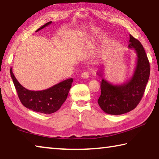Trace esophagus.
Segmentation results:
<instances>
[{"label":"esophagus","mask_w":159,"mask_h":159,"mask_svg":"<svg viewBox=\"0 0 159 159\" xmlns=\"http://www.w3.org/2000/svg\"><path fill=\"white\" fill-rule=\"evenodd\" d=\"M89 76H90V74L88 71H84L81 74V78H83V79H88Z\"/></svg>","instance_id":"34e87169"}]
</instances>
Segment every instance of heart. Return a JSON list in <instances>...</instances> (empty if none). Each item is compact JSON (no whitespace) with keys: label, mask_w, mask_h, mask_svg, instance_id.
Segmentation results:
<instances>
[{"label":"heart","mask_w":159,"mask_h":159,"mask_svg":"<svg viewBox=\"0 0 159 159\" xmlns=\"http://www.w3.org/2000/svg\"><path fill=\"white\" fill-rule=\"evenodd\" d=\"M64 66V64H62V65H61V66Z\"/></svg>","instance_id":"1"}]
</instances>
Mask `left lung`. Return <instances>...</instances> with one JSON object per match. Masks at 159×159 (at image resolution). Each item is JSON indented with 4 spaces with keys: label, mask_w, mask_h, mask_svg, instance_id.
Returning a JSON list of instances; mask_svg holds the SVG:
<instances>
[{
    "label": "left lung",
    "mask_w": 159,
    "mask_h": 159,
    "mask_svg": "<svg viewBox=\"0 0 159 159\" xmlns=\"http://www.w3.org/2000/svg\"><path fill=\"white\" fill-rule=\"evenodd\" d=\"M128 48L134 49L138 55L133 76L121 85H113L103 78V71L97 72L102 78L100 83L101 95L98 104L107 114L120 115L133 110L139 103L149 80L150 65L143 46L138 40L130 34Z\"/></svg>",
    "instance_id": "obj_1"
}]
</instances>
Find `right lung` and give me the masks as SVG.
Returning a JSON list of instances; mask_svg holds the SVG:
<instances>
[{
    "label": "right lung",
    "instance_id": "obj_1",
    "mask_svg": "<svg viewBox=\"0 0 159 159\" xmlns=\"http://www.w3.org/2000/svg\"><path fill=\"white\" fill-rule=\"evenodd\" d=\"M52 21L46 23L36 31L50 25ZM10 76L21 104L27 109L45 114H52L60 109L67 98L73 82V79H69L46 90L32 91L26 89L18 82L12 73V67L10 68Z\"/></svg>",
    "mask_w": 159,
    "mask_h": 159
}]
</instances>
